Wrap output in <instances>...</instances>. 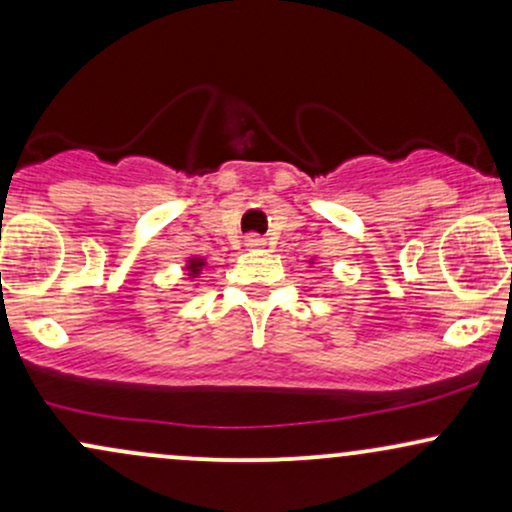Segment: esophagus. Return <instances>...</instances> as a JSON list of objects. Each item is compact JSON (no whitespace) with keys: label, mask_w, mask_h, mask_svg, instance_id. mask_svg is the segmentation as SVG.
Instances as JSON below:
<instances>
[{"label":"esophagus","mask_w":512,"mask_h":512,"mask_svg":"<svg viewBox=\"0 0 512 512\" xmlns=\"http://www.w3.org/2000/svg\"><path fill=\"white\" fill-rule=\"evenodd\" d=\"M245 248H248V250H262L264 248V238L262 236H248V238H245Z\"/></svg>","instance_id":"1"}]
</instances>
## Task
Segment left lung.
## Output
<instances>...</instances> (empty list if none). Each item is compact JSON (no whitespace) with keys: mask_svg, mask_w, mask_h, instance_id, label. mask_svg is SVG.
<instances>
[{"mask_svg":"<svg viewBox=\"0 0 512 512\" xmlns=\"http://www.w3.org/2000/svg\"><path fill=\"white\" fill-rule=\"evenodd\" d=\"M308 264H310V267H313V264H315V257H310V262H308Z\"/></svg>","mask_w":512,"mask_h":512,"instance_id":"1","label":"left lung"}]
</instances>
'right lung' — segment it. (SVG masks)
<instances>
[{
    "label": "right lung",
    "instance_id": "add662e5",
    "mask_svg": "<svg viewBox=\"0 0 512 512\" xmlns=\"http://www.w3.org/2000/svg\"><path fill=\"white\" fill-rule=\"evenodd\" d=\"M207 267V257H202V255H190V257H185V267H182V276H185V279H190V281H197L199 276H202V269ZM195 286H199V284H195Z\"/></svg>",
    "mask_w": 512,
    "mask_h": 512
}]
</instances>
